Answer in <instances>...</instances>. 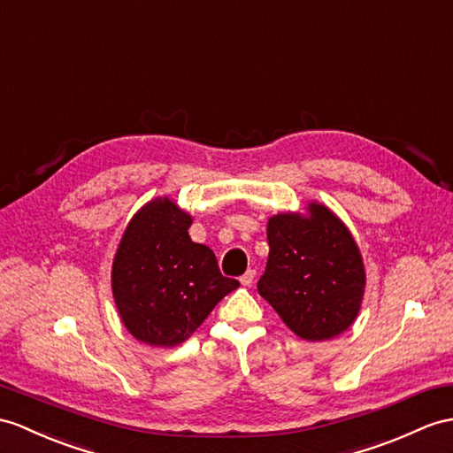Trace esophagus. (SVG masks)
<instances>
[{
	"label": "esophagus",
	"instance_id": "1",
	"mask_svg": "<svg viewBox=\"0 0 453 453\" xmlns=\"http://www.w3.org/2000/svg\"><path fill=\"white\" fill-rule=\"evenodd\" d=\"M253 280H256V269H248L244 274H242V286H251Z\"/></svg>",
	"mask_w": 453,
	"mask_h": 453
}]
</instances>
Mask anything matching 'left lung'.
<instances>
[{
    "label": "left lung",
    "mask_w": 453,
    "mask_h": 453,
    "mask_svg": "<svg viewBox=\"0 0 453 453\" xmlns=\"http://www.w3.org/2000/svg\"><path fill=\"white\" fill-rule=\"evenodd\" d=\"M269 259L259 294L296 336L323 342L359 315L367 274L356 238L325 203L267 220Z\"/></svg>",
    "instance_id": "1"
}]
</instances>
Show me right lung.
Listing matches in <instances>:
<instances>
[{
	"label": "right lung",
	"instance_id": "obj_1",
	"mask_svg": "<svg viewBox=\"0 0 453 453\" xmlns=\"http://www.w3.org/2000/svg\"><path fill=\"white\" fill-rule=\"evenodd\" d=\"M192 215L169 196L132 215L115 251L111 290L125 328L138 342L173 348L188 340L240 282L220 274L215 253L192 242Z\"/></svg>",
	"mask_w": 453,
	"mask_h": 453
}]
</instances>
